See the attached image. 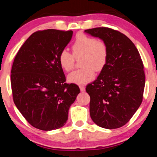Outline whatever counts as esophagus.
Instances as JSON below:
<instances>
[{
	"label": "esophagus",
	"mask_w": 157,
	"mask_h": 157,
	"mask_svg": "<svg viewBox=\"0 0 157 157\" xmlns=\"http://www.w3.org/2000/svg\"><path fill=\"white\" fill-rule=\"evenodd\" d=\"M79 88H80V90L81 91H85V90H86V89H85V86H79Z\"/></svg>",
	"instance_id": "esophagus-1"
}]
</instances>
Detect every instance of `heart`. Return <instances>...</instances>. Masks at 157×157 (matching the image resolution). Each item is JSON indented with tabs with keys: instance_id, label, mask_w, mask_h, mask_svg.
Returning <instances> with one entry per match:
<instances>
[{
	"instance_id": "b5f03b06",
	"label": "heart",
	"mask_w": 157,
	"mask_h": 157,
	"mask_svg": "<svg viewBox=\"0 0 157 157\" xmlns=\"http://www.w3.org/2000/svg\"><path fill=\"white\" fill-rule=\"evenodd\" d=\"M71 49L73 54L67 50H63L59 56L60 66L67 72L74 68V58L82 56L81 65L83 68L68 75L67 78L70 83L86 84L95 77L94 70L99 72L106 66L109 54L108 47L103 40H96L85 34H79L72 44Z\"/></svg>"
}]
</instances>
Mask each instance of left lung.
Masks as SVG:
<instances>
[{"mask_svg": "<svg viewBox=\"0 0 157 157\" xmlns=\"http://www.w3.org/2000/svg\"><path fill=\"white\" fill-rule=\"evenodd\" d=\"M85 33L101 39L108 47L106 66L86 91L90 96V116L96 124L109 129L127 123L142 102L145 74L140 54L121 32L100 27Z\"/></svg>", "mask_w": 157, "mask_h": 157, "instance_id": "8db88e82", "label": "left lung"}]
</instances>
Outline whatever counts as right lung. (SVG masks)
I'll use <instances>...</instances> for the list:
<instances>
[{"mask_svg":"<svg viewBox=\"0 0 157 157\" xmlns=\"http://www.w3.org/2000/svg\"><path fill=\"white\" fill-rule=\"evenodd\" d=\"M72 36V31H36L15 57L10 75L14 104L38 129L51 131L65 125L71 105L80 93L76 84L66 83L59 61Z\"/></svg>","mask_w":157,"mask_h":157,"instance_id":"obj_1","label":"right lung"}]
</instances>
